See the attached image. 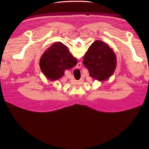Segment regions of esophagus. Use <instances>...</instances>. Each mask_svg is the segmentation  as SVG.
Returning <instances> with one entry per match:
<instances>
[{
	"label": "esophagus",
	"instance_id": "esophagus-1",
	"mask_svg": "<svg viewBox=\"0 0 149 149\" xmlns=\"http://www.w3.org/2000/svg\"><path fill=\"white\" fill-rule=\"evenodd\" d=\"M81 66V62L78 63H77V67L80 68Z\"/></svg>",
	"mask_w": 149,
	"mask_h": 149
}]
</instances>
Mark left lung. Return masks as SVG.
I'll list each match as a JSON object with an SVG mask.
<instances>
[{
  "mask_svg": "<svg viewBox=\"0 0 149 149\" xmlns=\"http://www.w3.org/2000/svg\"><path fill=\"white\" fill-rule=\"evenodd\" d=\"M83 65L93 79L103 82L114 73L116 57L114 51L106 43L96 40L90 46L83 57Z\"/></svg>",
  "mask_w": 149,
  "mask_h": 149,
  "instance_id": "8db88e82",
  "label": "left lung"
}]
</instances>
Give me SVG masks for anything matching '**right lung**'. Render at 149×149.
<instances>
[{
    "instance_id": "obj_1",
    "label": "right lung",
    "mask_w": 149,
    "mask_h": 149,
    "mask_svg": "<svg viewBox=\"0 0 149 149\" xmlns=\"http://www.w3.org/2000/svg\"><path fill=\"white\" fill-rule=\"evenodd\" d=\"M77 63V59L67 46L58 42L45 51L40 60V68L47 79L56 81L63 76L65 70L71 69Z\"/></svg>"
}]
</instances>
